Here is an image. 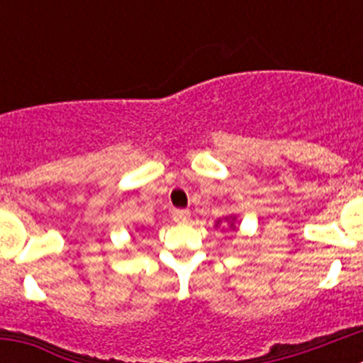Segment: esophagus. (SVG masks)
Masks as SVG:
<instances>
[{
	"label": "esophagus",
	"instance_id": "1",
	"mask_svg": "<svg viewBox=\"0 0 363 363\" xmlns=\"http://www.w3.org/2000/svg\"><path fill=\"white\" fill-rule=\"evenodd\" d=\"M189 218H191V211H189V209H174V211H172V220L178 221V223H187Z\"/></svg>",
	"mask_w": 363,
	"mask_h": 363
}]
</instances>
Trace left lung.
Returning <instances> with one entry per match:
<instances>
[{
    "label": "left lung",
    "mask_w": 363,
    "mask_h": 363,
    "mask_svg": "<svg viewBox=\"0 0 363 363\" xmlns=\"http://www.w3.org/2000/svg\"><path fill=\"white\" fill-rule=\"evenodd\" d=\"M225 221H229V227H230V229H234V227H236V225H234V223H236V216L225 218ZM220 223H221V220H218L216 223H214V227H218V225H220Z\"/></svg>",
    "instance_id": "1"
}]
</instances>
